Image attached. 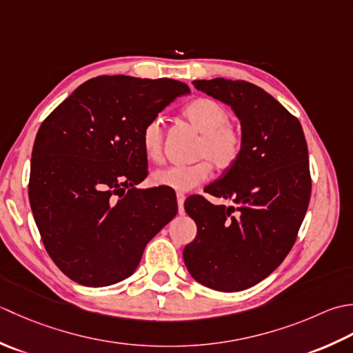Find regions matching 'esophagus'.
<instances>
[{
	"label": "esophagus",
	"instance_id": "esophagus-1",
	"mask_svg": "<svg viewBox=\"0 0 353 353\" xmlns=\"http://www.w3.org/2000/svg\"><path fill=\"white\" fill-rule=\"evenodd\" d=\"M184 201H185L184 193H176V203H178V213L179 214L184 213Z\"/></svg>",
	"mask_w": 353,
	"mask_h": 353
}]
</instances>
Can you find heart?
<instances>
[{
  "instance_id": "heart-1",
  "label": "heart",
  "mask_w": 353,
  "mask_h": 353,
  "mask_svg": "<svg viewBox=\"0 0 353 353\" xmlns=\"http://www.w3.org/2000/svg\"><path fill=\"white\" fill-rule=\"evenodd\" d=\"M181 116L201 134L195 157L203 160L157 169L150 175L154 185L179 193L203 184L210 176L212 166L219 172L233 168L243 150L242 129L230 121V111L218 100L210 97L192 100L183 108ZM140 143L148 160H160L164 148V126L160 119L146 121L140 132Z\"/></svg>"
}]
</instances>
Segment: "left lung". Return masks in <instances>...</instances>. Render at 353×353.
<instances>
[{
	"label": "left lung",
	"instance_id": "8db88e82",
	"mask_svg": "<svg viewBox=\"0 0 353 353\" xmlns=\"http://www.w3.org/2000/svg\"><path fill=\"white\" fill-rule=\"evenodd\" d=\"M192 83L233 108L243 150L204 189L234 205L204 196L185 201L198 233L184 248V263L207 288L242 291L268 277L296 243L312 190L306 139L297 117L254 83L221 77Z\"/></svg>",
	"mask_w": 353,
	"mask_h": 353
}]
</instances>
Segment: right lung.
<instances>
[{
	"mask_svg": "<svg viewBox=\"0 0 353 353\" xmlns=\"http://www.w3.org/2000/svg\"><path fill=\"white\" fill-rule=\"evenodd\" d=\"M187 92L174 79L97 76L42 121L28 198L48 256L71 280L97 288L128 279L175 218L176 201L135 189L148 176L140 132Z\"/></svg>",
	"mask_w": 353,
	"mask_h": 353,
	"instance_id": "right-lung-1",
	"label": "right lung"
}]
</instances>
